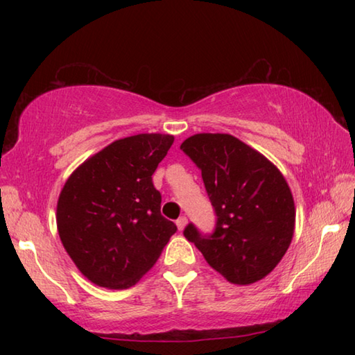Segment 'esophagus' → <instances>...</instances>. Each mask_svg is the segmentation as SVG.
I'll list each match as a JSON object with an SVG mask.
<instances>
[{"mask_svg":"<svg viewBox=\"0 0 355 355\" xmlns=\"http://www.w3.org/2000/svg\"><path fill=\"white\" fill-rule=\"evenodd\" d=\"M186 224H188V219H186V216H182V218H178V219H177V227H178V230H180V232H183V230H184Z\"/></svg>","mask_w":355,"mask_h":355,"instance_id":"34e87169","label":"esophagus"}]
</instances>
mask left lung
Returning a JSON list of instances; mask_svg holds the SVG:
<instances>
[{"label":"left lung","instance_id":"1","mask_svg":"<svg viewBox=\"0 0 355 355\" xmlns=\"http://www.w3.org/2000/svg\"><path fill=\"white\" fill-rule=\"evenodd\" d=\"M180 148L202 171L218 216L209 236L192 224L184 228V236L230 284L264 279L294 235L296 207L285 177L266 156L232 135L199 133Z\"/></svg>","mask_w":355,"mask_h":355}]
</instances>
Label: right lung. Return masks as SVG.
I'll list each match as a JSON object with an SVG mask.
<instances>
[{"instance_id":"1","label":"right lung","mask_w":355,"mask_h":355,"mask_svg":"<svg viewBox=\"0 0 355 355\" xmlns=\"http://www.w3.org/2000/svg\"><path fill=\"white\" fill-rule=\"evenodd\" d=\"M172 135L114 141L78 166L59 194L56 224L71 261L92 284L125 290L158 260L177 225L161 216L152 175Z\"/></svg>"}]
</instances>
